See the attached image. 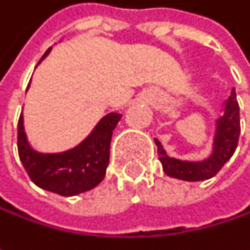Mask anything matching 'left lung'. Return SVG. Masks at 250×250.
Instances as JSON below:
<instances>
[{
    "instance_id": "left-lung-1",
    "label": "left lung",
    "mask_w": 250,
    "mask_h": 250,
    "mask_svg": "<svg viewBox=\"0 0 250 250\" xmlns=\"http://www.w3.org/2000/svg\"><path fill=\"white\" fill-rule=\"evenodd\" d=\"M240 134L239 104L236 100V91L231 89L230 97L223 104V114L214 120V134L211 143V152L207 158L198 161H187L172 158L167 153L162 143L155 139L158 146L159 161L164 172L182 181H206L217 174L226 162L233 156Z\"/></svg>"
}]
</instances>
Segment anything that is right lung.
Segmentation results:
<instances>
[{
  "mask_svg": "<svg viewBox=\"0 0 250 250\" xmlns=\"http://www.w3.org/2000/svg\"><path fill=\"white\" fill-rule=\"evenodd\" d=\"M50 50L52 47L46 50L37 65L46 59ZM120 119V113L111 111L74 147L62 152H40L28 142L21 113L19 120V156L25 172L39 188L63 197L78 195L95 188L105 176L113 130Z\"/></svg>",
  "mask_w": 250,
  "mask_h": 250,
  "instance_id": "add662e5",
  "label": "right lung"
}]
</instances>
